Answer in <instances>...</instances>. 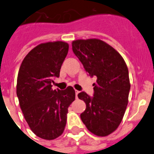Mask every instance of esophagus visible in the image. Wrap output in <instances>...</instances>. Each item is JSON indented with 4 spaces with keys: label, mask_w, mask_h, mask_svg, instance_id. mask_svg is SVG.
Masks as SVG:
<instances>
[{
    "label": "esophagus",
    "mask_w": 154,
    "mask_h": 154,
    "mask_svg": "<svg viewBox=\"0 0 154 154\" xmlns=\"http://www.w3.org/2000/svg\"><path fill=\"white\" fill-rule=\"evenodd\" d=\"M79 93H80V91H78V90H75V95H76V98H77V95L79 94Z\"/></svg>",
    "instance_id": "obj_1"
}]
</instances>
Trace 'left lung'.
I'll list each match as a JSON object with an SVG mask.
<instances>
[{"instance_id": "1", "label": "left lung", "mask_w": 154, "mask_h": 154, "mask_svg": "<svg viewBox=\"0 0 154 154\" xmlns=\"http://www.w3.org/2000/svg\"><path fill=\"white\" fill-rule=\"evenodd\" d=\"M72 50L89 75L97 77L93 97L84 91L78 94L87 106L82 122L96 135H109L120 125L128 102L127 65L116 49L97 38L74 41Z\"/></svg>"}]
</instances>
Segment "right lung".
Returning a JSON list of instances; mask_svg holds the SVG:
<instances>
[{
  "mask_svg": "<svg viewBox=\"0 0 154 154\" xmlns=\"http://www.w3.org/2000/svg\"><path fill=\"white\" fill-rule=\"evenodd\" d=\"M64 42L42 43L26 56L19 70L17 95L26 122L35 135L45 140L59 137L64 130L68 107L75 100L72 87L53 90L68 52Z\"/></svg>",
  "mask_w": 154,
  "mask_h": 154,
  "instance_id": "1",
  "label": "right lung"
}]
</instances>
